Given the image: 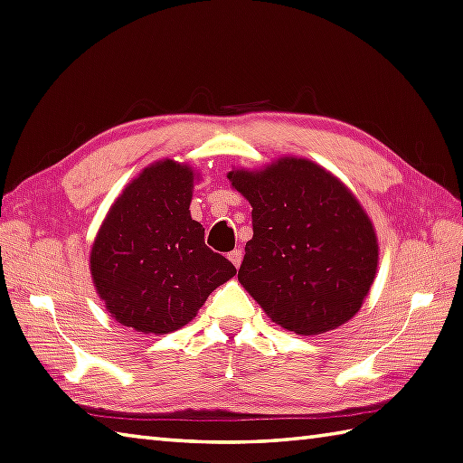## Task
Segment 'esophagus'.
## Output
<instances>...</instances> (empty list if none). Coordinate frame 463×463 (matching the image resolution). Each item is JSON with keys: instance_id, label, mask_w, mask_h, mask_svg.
Returning <instances> with one entry per match:
<instances>
[{"instance_id": "esophagus-1", "label": "esophagus", "mask_w": 463, "mask_h": 463, "mask_svg": "<svg viewBox=\"0 0 463 463\" xmlns=\"http://www.w3.org/2000/svg\"><path fill=\"white\" fill-rule=\"evenodd\" d=\"M241 256H243L241 250H233V251H230V253H228V258H230V261L233 263L235 268H240V263H241Z\"/></svg>"}]
</instances>
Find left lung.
<instances>
[{
  "label": "left lung",
  "instance_id": "8db88e82",
  "mask_svg": "<svg viewBox=\"0 0 463 463\" xmlns=\"http://www.w3.org/2000/svg\"><path fill=\"white\" fill-rule=\"evenodd\" d=\"M228 177L253 207V238L238 271L250 296L278 326L301 335L352 319L377 269L373 225L352 192L298 157Z\"/></svg>",
  "mask_w": 463,
  "mask_h": 463
}]
</instances>
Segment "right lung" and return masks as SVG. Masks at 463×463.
Segmentation results:
<instances>
[{"mask_svg": "<svg viewBox=\"0 0 463 463\" xmlns=\"http://www.w3.org/2000/svg\"><path fill=\"white\" fill-rule=\"evenodd\" d=\"M194 174L172 159L146 167L111 205L91 248V278L121 326L169 334L235 276L192 220Z\"/></svg>", "mask_w": 463, "mask_h": 463, "instance_id": "add662e5", "label": "right lung"}]
</instances>
